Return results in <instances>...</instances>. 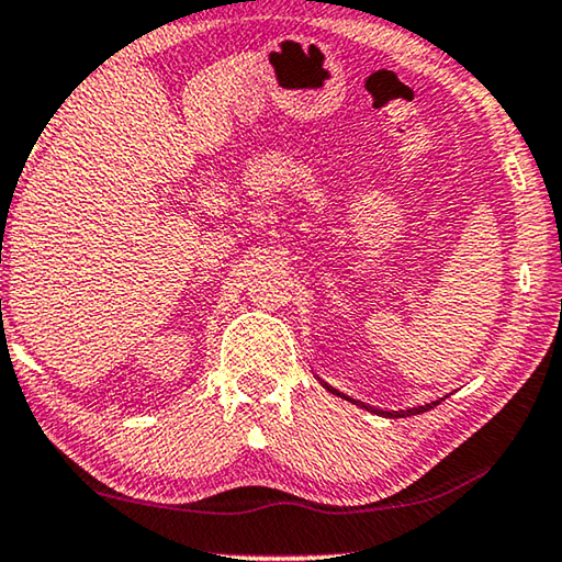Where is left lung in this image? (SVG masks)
I'll return each instance as SVG.
<instances>
[{
    "instance_id": "1",
    "label": "left lung",
    "mask_w": 562,
    "mask_h": 562,
    "mask_svg": "<svg viewBox=\"0 0 562 562\" xmlns=\"http://www.w3.org/2000/svg\"><path fill=\"white\" fill-rule=\"evenodd\" d=\"M325 389H328L330 393H335V396H340V398H348V396H342V393L338 391V389H333V386H328V383H323ZM350 401V398H348ZM358 406H363V408H368V412H373V414H379V416H386V418H404V416H416V414H424V412H429V408H434L439 404V401H431V404H426V406H414V408H406V412H381V408H373V406H366V404H361V401H356Z\"/></svg>"
}]
</instances>
